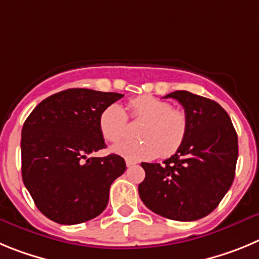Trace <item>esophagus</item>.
<instances>
[{"label":"esophagus","mask_w":259,"mask_h":259,"mask_svg":"<svg viewBox=\"0 0 259 259\" xmlns=\"http://www.w3.org/2000/svg\"><path fill=\"white\" fill-rule=\"evenodd\" d=\"M135 164H137V162H135V161H133V160H129V158H127V160H126V166H127V167H130V166H134Z\"/></svg>","instance_id":"1"}]
</instances>
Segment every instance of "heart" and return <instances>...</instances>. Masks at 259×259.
Returning a JSON list of instances; mask_svg holds the SVG:
<instances>
[{
  "label": "heart",
  "instance_id": "heart-1",
  "mask_svg": "<svg viewBox=\"0 0 259 259\" xmlns=\"http://www.w3.org/2000/svg\"><path fill=\"white\" fill-rule=\"evenodd\" d=\"M133 118L146 121L141 132L143 142H125L112 148L113 152L129 160H152L158 155L167 157L179 150L188 132V118L182 109L155 97H139L130 102ZM104 138L117 143L129 134V118L125 109L111 104L99 117Z\"/></svg>",
  "mask_w": 259,
  "mask_h": 259
}]
</instances>
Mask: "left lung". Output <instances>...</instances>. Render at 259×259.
Here are the masks:
<instances>
[{
    "label": "left lung",
    "mask_w": 259,
    "mask_h": 259,
    "mask_svg": "<svg viewBox=\"0 0 259 259\" xmlns=\"http://www.w3.org/2000/svg\"><path fill=\"white\" fill-rule=\"evenodd\" d=\"M188 132L179 150L161 165L142 162L146 178L138 191L147 208L158 215L190 222L214 210L235 178L239 146L231 118L217 102L177 90Z\"/></svg>",
    "instance_id": "obj_1"
}]
</instances>
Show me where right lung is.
<instances>
[{"label":"right lung","mask_w":259,"mask_h":259,"mask_svg":"<svg viewBox=\"0 0 259 259\" xmlns=\"http://www.w3.org/2000/svg\"><path fill=\"white\" fill-rule=\"evenodd\" d=\"M124 97L118 93L68 89L44 99L22 129V177L38 210L60 225L98 217L108 204L109 187L126 170L106 147L99 117Z\"/></svg>","instance_id":"1"}]
</instances>
